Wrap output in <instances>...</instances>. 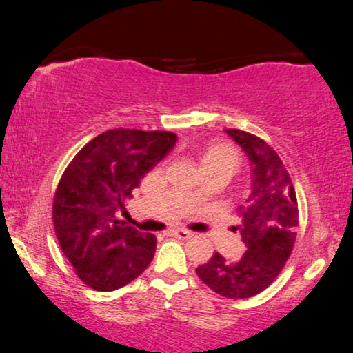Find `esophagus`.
<instances>
[{"label": "esophagus", "instance_id": "1", "mask_svg": "<svg viewBox=\"0 0 353 353\" xmlns=\"http://www.w3.org/2000/svg\"><path fill=\"white\" fill-rule=\"evenodd\" d=\"M170 234H172V236H175V238H180V239H190L191 236H192L191 231H188V230H181V228H178V230H172V231H170Z\"/></svg>", "mask_w": 353, "mask_h": 353}]
</instances>
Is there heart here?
I'll return each mask as SVG.
<instances>
[{"instance_id": "obj_1", "label": "heart", "mask_w": 353, "mask_h": 353, "mask_svg": "<svg viewBox=\"0 0 353 353\" xmlns=\"http://www.w3.org/2000/svg\"><path fill=\"white\" fill-rule=\"evenodd\" d=\"M199 162L205 175L214 173V175L225 176L226 180H231L241 168V156L230 144H210L201 152ZM190 196L194 201L199 199L202 190L196 188L190 192Z\"/></svg>"}]
</instances>
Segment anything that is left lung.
<instances>
[{
  "instance_id": "1",
  "label": "left lung",
  "mask_w": 353,
  "mask_h": 353,
  "mask_svg": "<svg viewBox=\"0 0 353 353\" xmlns=\"http://www.w3.org/2000/svg\"><path fill=\"white\" fill-rule=\"evenodd\" d=\"M226 133L250 162L252 192L248 204L239 205V225L233 226L248 249L239 260L215 252L196 273L220 296L248 299L274 281L292 252L299 225L297 197L283 161L268 143L243 130L228 128Z\"/></svg>"
}]
</instances>
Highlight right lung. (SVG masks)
<instances>
[{
    "label": "right lung",
    "instance_id": "right-lung-1",
    "mask_svg": "<svg viewBox=\"0 0 353 353\" xmlns=\"http://www.w3.org/2000/svg\"><path fill=\"white\" fill-rule=\"evenodd\" d=\"M175 143L172 132L108 130L85 144L62 173L52 221L62 252L86 286L115 291L149 267L156 236L117 220V210Z\"/></svg>",
    "mask_w": 353,
    "mask_h": 353
}]
</instances>
